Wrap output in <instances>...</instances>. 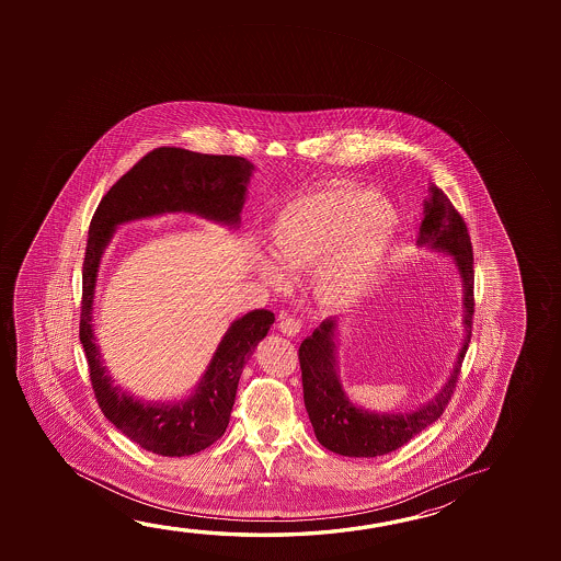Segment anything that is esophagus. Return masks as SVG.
<instances>
[{
    "mask_svg": "<svg viewBox=\"0 0 561 561\" xmlns=\"http://www.w3.org/2000/svg\"><path fill=\"white\" fill-rule=\"evenodd\" d=\"M277 329L287 334V336H295L297 332L301 331V322L297 321L291 314H282Z\"/></svg>",
    "mask_w": 561,
    "mask_h": 561,
    "instance_id": "obj_1",
    "label": "esophagus"
}]
</instances>
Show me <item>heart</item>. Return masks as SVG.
I'll return each mask as SVG.
<instances>
[{"label":"heart","instance_id":"1","mask_svg":"<svg viewBox=\"0 0 561 561\" xmlns=\"http://www.w3.org/2000/svg\"><path fill=\"white\" fill-rule=\"evenodd\" d=\"M399 217L376 193L332 182L285 203L272 225V249L287 270H321V294L329 304L354 301L376 279L396 239ZM267 282L287 284V274L262 264Z\"/></svg>","mask_w":561,"mask_h":561}]
</instances>
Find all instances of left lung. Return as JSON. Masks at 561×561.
I'll list each match as a JSON object with an SVG mask.
<instances>
[{
    "label": "left lung",
    "instance_id": "1",
    "mask_svg": "<svg viewBox=\"0 0 561 561\" xmlns=\"http://www.w3.org/2000/svg\"><path fill=\"white\" fill-rule=\"evenodd\" d=\"M431 199L424 205L419 244L444 250L454 256L459 276L466 287V340L459 352L456 368L438 397L419 411L403 414H376L362 411L350 403L334 371V329L336 321L327 319L312 336L299 346V364L304 379V399L317 440L327 450L350 458H376L404 446L416 434L440 419L458 386L461 362L466 358L473 329V249L468 227L448 195L432 185Z\"/></svg>",
    "mask_w": 561,
    "mask_h": 561
}]
</instances>
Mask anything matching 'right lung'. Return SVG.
<instances>
[{
	"instance_id": "1",
	"label": "right lung",
	"mask_w": 561,
	"mask_h": 561,
	"mask_svg": "<svg viewBox=\"0 0 561 561\" xmlns=\"http://www.w3.org/2000/svg\"><path fill=\"white\" fill-rule=\"evenodd\" d=\"M252 164L240 157L154 148L121 178L93 213L82 270V342L93 396L103 414L140 448L160 456H192L219 440L229 424L240 374L266 336L274 312L266 309L232 322L202 383L187 401L145 404L111 383L93 342L92 304L100 257L117 225L160 213L190 211L239 225Z\"/></svg>"
}]
</instances>
